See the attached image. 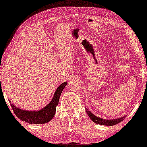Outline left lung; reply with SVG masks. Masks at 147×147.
Here are the masks:
<instances>
[{"mask_svg": "<svg viewBox=\"0 0 147 147\" xmlns=\"http://www.w3.org/2000/svg\"><path fill=\"white\" fill-rule=\"evenodd\" d=\"M86 112H87L88 115L89 116V117L90 118L92 121L94 122H95L96 124H101V125H105V126H113L115 125V124H117L119 123V122H122V120H124V118H125L126 116H122L121 118H116V119H112V120H108V119H104V118H101L98 117L95 115H94L91 112L89 111L87 108L86 110Z\"/></svg>", "mask_w": 147, "mask_h": 147, "instance_id": "1", "label": "left lung"}]
</instances>
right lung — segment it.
Wrapping results in <instances>:
<instances>
[{"label":"right lung","instance_id":"add662e5","mask_svg":"<svg viewBox=\"0 0 147 147\" xmlns=\"http://www.w3.org/2000/svg\"><path fill=\"white\" fill-rule=\"evenodd\" d=\"M67 82L61 84L56 90L51 101L43 108L37 110V111H29V110H21L11 103L14 113L20 120L25 121V122H28L29 124H42L49 122L55 115L56 106L59 103V97L63 88L67 85Z\"/></svg>","mask_w":147,"mask_h":147}]
</instances>
